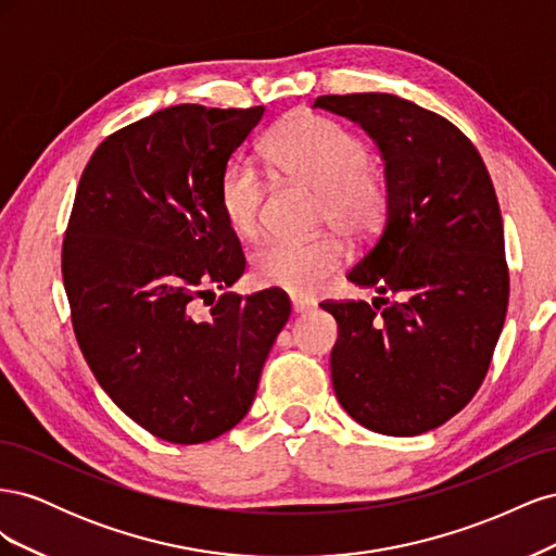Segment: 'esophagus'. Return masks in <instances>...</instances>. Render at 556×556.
<instances>
[{
  "mask_svg": "<svg viewBox=\"0 0 556 556\" xmlns=\"http://www.w3.org/2000/svg\"><path fill=\"white\" fill-rule=\"evenodd\" d=\"M313 308H315L313 301H308V299H304V296H292V311H294L296 315L311 313Z\"/></svg>",
  "mask_w": 556,
  "mask_h": 556,
  "instance_id": "34e87169",
  "label": "esophagus"
}]
</instances>
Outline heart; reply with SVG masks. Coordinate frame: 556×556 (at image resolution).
I'll list each match as a JSON object with an SVG mask.
<instances>
[{
  "label": "heart",
  "mask_w": 556,
  "mask_h": 556,
  "mask_svg": "<svg viewBox=\"0 0 556 556\" xmlns=\"http://www.w3.org/2000/svg\"><path fill=\"white\" fill-rule=\"evenodd\" d=\"M266 160L278 176L317 192L319 223L366 239L387 220L390 182L368 164L366 143L329 117L290 115L268 137ZM217 194L229 227L243 239L255 237L264 206V180L255 166L245 160L229 162ZM343 262L345 248L336 233H319L308 241H268L252 255V280L260 288L304 296L323 288Z\"/></svg>",
  "instance_id": "heart-1"
}]
</instances>
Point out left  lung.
<instances>
[{"label": "left lung", "instance_id": "left-lung-1", "mask_svg": "<svg viewBox=\"0 0 556 556\" xmlns=\"http://www.w3.org/2000/svg\"><path fill=\"white\" fill-rule=\"evenodd\" d=\"M315 106L371 134L392 192L382 231L348 271L380 296L319 304L339 325L336 399L376 433L431 431L476 396L506 323L510 278L490 172L459 127L408 99L325 94Z\"/></svg>", "mask_w": 556, "mask_h": 556}]
</instances>
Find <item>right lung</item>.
<instances>
[{"label": "right lung", "instance_id": "right-lung-1", "mask_svg": "<svg viewBox=\"0 0 556 556\" xmlns=\"http://www.w3.org/2000/svg\"><path fill=\"white\" fill-rule=\"evenodd\" d=\"M264 106L178 104L113 131L80 176L62 241L78 348L102 390L162 441L237 427L290 319L280 290L227 292L245 271L220 176ZM223 289L208 316L195 301Z\"/></svg>", "mask_w": 556, "mask_h": 556}]
</instances>
